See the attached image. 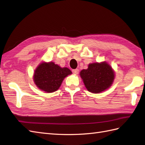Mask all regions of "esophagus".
I'll use <instances>...</instances> for the list:
<instances>
[{"mask_svg":"<svg viewBox=\"0 0 145 145\" xmlns=\"http://www.w3.org/2000/svg\"><path fill=\"white\" fill-rule=\"evenodd\" d=\"M72 72L74 73V74H78V73H79V70L78 69H74V70H72Z\"/></svg>","mask_w":145,"mask_h":145,"instance_id":"1","label":"esophagus"}]
</instances>
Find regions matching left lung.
I'll return each mask as SVG.
<instances>
[{
	"label": "left lung",
	"instance_id": "left-lung-1",
	"mask_svg": "<svg viewBox=\"0 0 145 145\" xmlns=\"http://www.w3.org/2000/svg\"><path fill=\"white\" fill-rule=\"evenodd\" d=\"M80 75L88 91L93 93L106 90L115 78L114 71L106 61L89 64L88 69L82 70Z\"/></svg>",
	"mask_w": 145,
	"mask_h": 145
}]
</instances>
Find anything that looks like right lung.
Listing matches in <instances>:
<instances>
[{"mask_svg":"<svg viewBox=\"0 0 145 145\" xmlns=\"http://www.w3.org/2000/svg\"><path fill=\"white\" fill-rule=\"evenodd\" d=\"M72 74L67 67L61 68L54 62H43L37 67L33 75V81L39 89L52 93L60 88L64 78Z\"/></svg>","mask_w":145,"mask_h":145,"instance_id":"1","label":"right lung"}]
</instances>
